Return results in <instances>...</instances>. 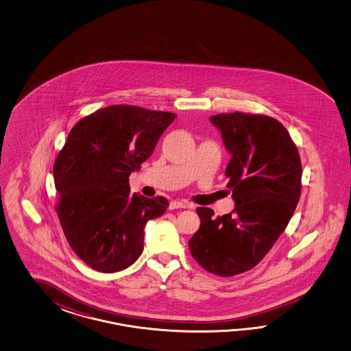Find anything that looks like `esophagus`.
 I'll return each instance as SVG.
<instances>
[{
    "label": "esophagus",
    "instance_id": "1",
    "mask_svg": "<svg viewBox=\"0 0 351 351\" xmlns=\"http://www.w3.org/2000/svg\"><path fill=\"white\" fill-rule=\"evenodd\" d=\"M191 203L186 201H172L170 203V210H176V208H189Z\"/></svg>",
    "mask_w": 351,
    "mask_h": 351
}]
</instances>
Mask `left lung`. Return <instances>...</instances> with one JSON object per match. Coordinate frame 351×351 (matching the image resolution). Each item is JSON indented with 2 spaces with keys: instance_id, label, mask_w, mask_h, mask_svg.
I'll return each mask as SVG.
<instances>
[{
  "instance_id": "8db88e82",
  "label": "left lung",
  "mask_w": 351,
  "mask_h": 351,
  "mask_svg": "<svg viewBox=\"0 0 351 351\" xmlns=\"http://www.w3.org/2000/svg\"><path fill=\"white\" fill-rule=\"evenodd\" d=\"M232 153L225 176L235 208L216 216L198 207V232L189 239L193 258L208 273L233 276L255 267L285 232L301 195L298 147L278 119L254 113L210 118Z\"/></svg>"
}]
</instances>
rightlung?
Returning <instances> with one entry per match:
<instances>
[{
	"mask_svg": "<svg viewBox=\"0 0 351 351\" xmlns=\"http://www.w3.org/2000/svg\"><path fill=\"white\" fill-rule=\"evenodd\" d=\"M175 113L118 104L80 119L53 163L55 210L75 255L116 273L144 248V226L166 213L163 197L130 194L128 178L148 160Z\"/></svg>",
	"mask_w": 351,
	"mask_h": 351,
	"instance_id": "right-lung-1",
	"label": "right lung"
}]
</instances>
